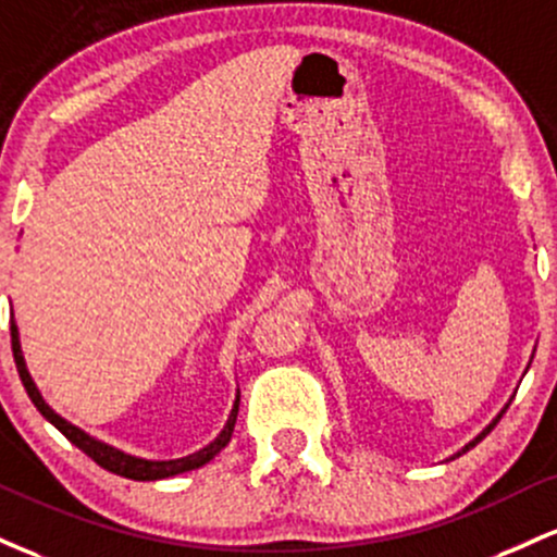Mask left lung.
<instances>
[{"label":"left lung","mask_w":557,"mask_h":557,"mask_svg":"<svg viewBox=\"0 0 557 557\" xmlns=\"http://www.w3.org/2000/svg\"><path fill=\"white\" fill-rule=\"evenodd\" d=\"M531 358H534V355H531ZM529 366H531V362H529ZM529 366H527V371H529ZM510 403H513V399H508V403H505V408H503V410H499V413H497L495 418H492V421H490V426H484V429H481V431H479V434H476V436H473V440H471V442H468V445H466L463 449H458V453H455V455H453V460H455V458H458V455H463V453H468V449H471V447H476V445H479V442H481V440H484V436H486V434H490V431L497 426V421H499V418H503V413H505V410H508V405H510Z\"/></svg>","instance_id":"left-lung-1"}]
</instances>
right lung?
<instances>
[{
	"label": "right lung",
	"mask_w": 557,
	"mask_h": 557,
	"mask_svg": "<svg viewBox=\"0 0 557 557\" xmlns=\"http://www.w3.org/2000/svg\"><path fill=\"white\" fill-rule=\"evenodd\" d=\"M10 334H12V355H15L17 373H21V381H23V386H26L30 403L36 405V410H39V413L47 418V421L52 423L54 429L62 431V434H65L67 440H71L73 445L81 449V453L89 455L94 463L102 466L104 471L117 473V476H126V479H134V481L171 479V476H178V473L195 471V468H202L205 463H210V460L215 458V455L221 453V449L231 442L236 416H239V392H236L234 405H231L226 426L221 429V434H218L215 440L210 442V445L197 449V453L184 455V458H176V460H147V458H136V455H131V453H123V449L112 447V445H108V442H102V440H97V436L86 434V431L78 429L76 423H71L67 418H62L60 413H54V410L49 408L47 399L41 397L39 386H36V381L30 379V373H28L26 358H23V349H21V331H17L15 321H10Z\"/></svg>",
	"instance_id": "obj_1"
}]
</instances>
